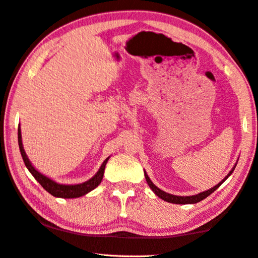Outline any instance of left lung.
<instances>
[{
  "mask_svg": "<svg viewBox=\"0 0 258 258\" xmlns=\"http://www.w3.org/2000/svg\"><path fill=\"white\" fill-rule=\"evenodd\" d=\"M234 169V168H233ZM233 169L232 171H231L229 174H228V176H226L223 181L222 182H220L218 183L217 185H215L214 187H212V189H209V190H207V191H204V192H200L199 195H196V196H190V197H180V196H173V195H169V194H167V192H165V191H163V190H160V189H158V187H157L154 183L151 182V180L149 178V176L147 175V173L145 172V176H146V180H147V182H148V184H149V186L151 187V190L155 192V194L158 196L159 198H161L163 200H165V202H167V203H172V204H183V205H186V204H197V203H199V202H202V200H204L205 198H207L209 195H212L214 191H215L218 186H220L222 183H223L226 178H228L231 174H232V172H233Z\"/></svg>",
  "mask_w": 258,
  "mask_h": 258,
  "instance_id": "left-lung-1",
  "label": "left lung"
}]
</instances>
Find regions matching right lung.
Here are the masks:
<instances>
[{
    "mask_svg": "<svg viewBox=\"0 0 258 258\" xmlns=\"http://www.w3.org/2000/svg\"><path fill=\"white\" fill-rule=\"evenodd\" d=\"M18 143H19V149H20V154L21 157H23L24 163L26 165V167L28 168V171L32 173V175L36 178L37 182L44 187V189L51 194L54 197H59V198H77V197H82V196L86 195L87 192L92 191L95 189L100 183L102 181L103 177V173H104V167H106V164L109 159L108 158L103 161L101 167L98 171V173L95 175L90 178L89 181H86L84 183H81V184H75V185H63V184H58V183L53 182L50 178H47L46 176L42 175L41 173H38L36 169H35L32 164H30L29 159L26 156V152L24 150L23 143H21V132H20V127H18Z\"/></svg>",
    "mask_w": 258,
    "mask_h": 258,
    "instance_id": "obj_1",
    "label": "right lung"
}]
</instances>
